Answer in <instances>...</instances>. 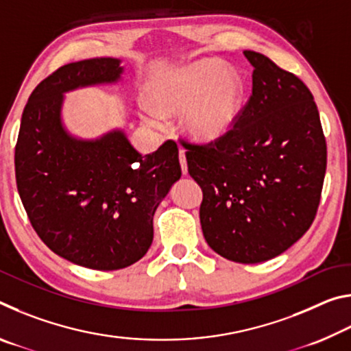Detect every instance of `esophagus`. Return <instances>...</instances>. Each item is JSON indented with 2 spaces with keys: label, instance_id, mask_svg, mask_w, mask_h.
I'll return each mask as SVG.
<instances>
[{
  "label": "esophagus",
  "instance_id": "34e87169",
  "mask_svg": "<svg viewBox=\"0 0 351 351\" xmlns=\"http://www.w3.org/2000/svg\"><path fill=\"white\" fill-rule=\"evenodd\" d=\"M180 162H181V170L184 175H187V159H186V153L182 150L180 152Z\"/></svg>",
  "mask_w": 351,
  "mask_h": 351
}]
</instances>
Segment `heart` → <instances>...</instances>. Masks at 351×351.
Returning a JSON list of instances; mask_svg holds the SVG:
<instances>
[{
  "mask_svg": "<svg viewBox=\"0 0 351 351\" xmlns=\"http://www.w3.org/2000/svg\"><path fill=\"white\" fill-rule=\"evenodd\" d=\"M246 85L239 71L218 58H201L153 77L148 100L156 111L147 121L162 127V114L182 112V125L193 139L212 142L228 134L245 105Z\"/></svg>",
  "mask_w": 351,
  "mask_h": 351,
  "instance_id": "heart-1",
  "label": "heart"
}]
</instances>
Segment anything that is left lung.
Returning <instances> with one entry per match:
<instances>
[{
	"label": "left lung",
	"mask_w": 351,
	"mask_h": 351,
	"mask_svg": "<svg viewBox=\"0 0 351 351\" xmlns=\"http://www.w3.org/2000/svg\"><path fill=\"white\" fill-rule=\"evenodd\" d=\"M252 96L230 132L187 148L189 173L203 190L199 221L213 251L237 263L277 257L316 217L326 144L313 94L268 57L245 51Z\"/></svg>",
	"instance_id": "obj_1"
}]
</instances>
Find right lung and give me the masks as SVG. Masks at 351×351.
I'll return each instance as SVG.
<instances>
[{"mask_svg": "<svg viewBox=\"0 0 351 351\" xmlns=\"http://www.w3.org/2000/svg\"><path fill=\"white\" fill-rule=\"evenodd\" d=\"M121 63L112 57L68 63L40 82L15 147L16 187L35 232L57 255L99 271L144 257L154 212L181 178L173 141L142 156L122 128L85 139L64 125V94L119 83Z\"/></svg>", "mask_w": 351, "mask_h": 351, "instance_id": "right-lung-1", "label": "right lung"}]
</instances>
